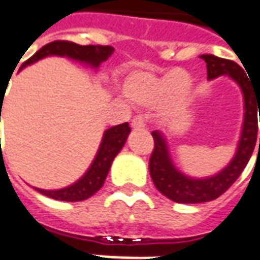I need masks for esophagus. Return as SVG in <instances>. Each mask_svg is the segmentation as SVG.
Segmentation results:
<instances>
[{
  "mask_svg": "<svg viewBox=\"0 0 260 260\" xmlns=\"http://www.w3.org/2000/svg\"><path fill=\"white\" fill-rule=\"evenodd\" d=\"M131 125H132V128L139 129V128H145V126H146V121H145V118H143L142 115H136L135 118L132 119Z\"/></svg>",
  "mask_w": 260,
  "mask_h": 260,
  "instance_id": "obj_1",
  "label": "esophagus"
}]
</instances>
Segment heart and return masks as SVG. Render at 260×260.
I'll return each mask as SVG.
<instances>
[{"label": "heart", "mask_w": 260, "mask_h": 260, "mask_svg": "<svg viewBox=\"0 0 260 260\" xmlns=\"http://www.w3.org/2000/svg\"><path fill=\"white\" fill-rule=\"evenodd\" d=\"M122 90L132 102L152 104L161 99V108L167 115L184 111L189 102L192 79L182 69H174L164 76H154L145 71H132L122 82Z\"/></svg>", "instance_id": "b5f03b06"}]
</instances>
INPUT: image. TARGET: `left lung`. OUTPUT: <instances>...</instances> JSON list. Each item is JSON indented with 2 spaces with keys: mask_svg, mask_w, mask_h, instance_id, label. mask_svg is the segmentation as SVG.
Here are the masks:
<instances>
[{
  "mask_svg": "<svg viewBox=\"0 0 260 260\" xmlns=\"http://www.w3.org/2000/svg\"><path fill=\"white\" fill-rule=\"evenodd\" d=\"M201 58L206 62L207 79L212 80L225 75L240 86L244 96V122L233 160L220 173L206 178H192L181 173L171 160L164 134L153 131L154 149L149 161L150 177L158 191L177 203H202L223 195L244 171L256 143L257 118L255 110L259 108L260 113V104H257L260 102H257V97L260 96L253 89L249 80L251 78H248L244 69L231 59L218 58L212 54H203Z\"/></svg>",
  "mask_w": 260,
  "mask_h": 260,
  "instance_id": "8db88e82",
  "label": "left lung"
}]
</instances>
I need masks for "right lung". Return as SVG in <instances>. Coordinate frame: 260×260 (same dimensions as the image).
Returning <instances> with one entry per match:
<instances>
[{"label": "right lung", "instance_id": "1", "mask_svg": "<svg viewBox=\"0 0 260 260\" xmlns=\"http://www.w3.org/2000/svg\"><path fill=\"white\" fill-rule=\"evenodd\" d=\"M113 51L114 48L110 46H79L76 43L57 40V42L48 43L44 47L40 48L33 57L23 62L22 68L35 64L39 59L46 58L48 55L68 57L75 61H79L82 64L90 65L91 68H99L103 61L108 59ZM1 102H3V99H1ZM129 132L131 128L128 122L108 128L103 135L100 147L97 150L94 160L91 161L90 167L87 169L83 177L74 182L72 185L65 186L61 189H54V191L40 189V188H35V189L48 198H53L55 201L79 202L93 196L104 184L111 163L119 153V150L124 147Z\"/></svg>", "mask_w": 260, "mask_h": 260}]
</instances>
